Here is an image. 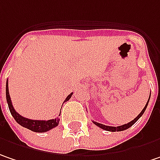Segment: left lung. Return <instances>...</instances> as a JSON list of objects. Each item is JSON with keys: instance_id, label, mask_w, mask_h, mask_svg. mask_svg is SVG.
<instances>
[{"instance_id": "left-lung-1", "label": "left lung", "mask_w": 160, "mask_h": 160, "mask_svg": "<svg viewBox=\"0 0 160 160\" xmlns=\"http://www.w3.org/2000/svg\"><path fill=\"white\" fill-rule=\"evenodd\" d=\"M149 98H150V95H149ZM148 101H149V99L148 100V102H147V104H146V106L144 107V108L141 110V112L133 120H131L130 122H128L127 124H124V125H121V126H118V127H110V126H106V125H103V124H100V123H98V122H96V121H93V123L96 125V126H98L100 128H102V129H104V130H107V131H112V132H115V131H122V130H125V129H128V128H130L134 123H136L137 121H138V119L139 118L141 117L142 115H143V113L145 112L146 108L148 107Z\"/></svg>"}]
</instances>
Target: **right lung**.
Wrapping results in <instances>:
<instances>
[{"mask_svg": "<svg viewBox=\"0 0 160 160\" xmlns=\"http://www.w3.org/2000/svg\"><path fill=\"white\" fill-rule=\"evenodd\" d=\"M71 95H72V93H71L66 98L64 102L71 99ZM6 99H7V103H8V106H9V109L11 111V114L12 115V117L14 118L16 122L19 123L22 127L26 128H28V129H30L32 131H34V132H46V131H49L50 129L57 127L59 125V122H60L59 118H53V119H49V120H34V119H30V118L22 117L18 112H16L12 104L11 97H10V94H9L8 80L6 82Z\"/></svg>", "mask_w": 160, "mask_h": 160, "instance_id": "obj_1", "label": "right lung"}]
</instances>
